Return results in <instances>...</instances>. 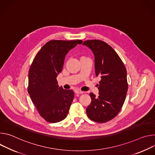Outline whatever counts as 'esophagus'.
<instances>
[{
  "mask_svg": "<svg viewBox=\"0 0 155 155\" xmlns=\"http://www.w3.org/2000/svg\"><path fill=\"white\" fill-rule=\"evenodd\" d=\"M74 92H75V93L77 94H83V93H84L83 91H81L78 90V89H76V90L74 91Z\"/></svg>",
  "mask_w": 155,
  "mask_h": 155,
  "instance_id": "34e87169",
  "label": "esophagus"
}]
</instances>
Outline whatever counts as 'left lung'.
<instances>
[{"mask_svg":"<svg viewBox=\"0 0 155 155\" xmlns=\"http://www.w3.org/2000/svg\"><path fill=\"white\" fill-rule=\"evenodd\" d=\"M83 44L92 50L95 75L101 78L99 95L89 94L91 103L87 115L96 123H106L117 116L124 103L128 89L126 68L114 50L104 41L87 40Z\"/></svg>","mask_w":155,"mask_h":155,"instance_id":"left-lung-1","label":"left lung"}]
</instances>
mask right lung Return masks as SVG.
<instances>
[{
  "label": "right lung",
  "mask_w": 155,
  "mask_h": 155,
  "mask_svg": "<svg viewBox=\"0 0 155 155\" xmlns=\"http://www.w3.org/2000/svg\"><path fill=\"white\" fill-rule=\"evenodd\" d=\"M81 40H51L38 51L30 66L28 91L41 117L51 123L60 122L67 116L74 98L72 90H65L57 84L69 50Z\"/></svg>",
  "instance_id": "add662e5"
}]
</instances>
